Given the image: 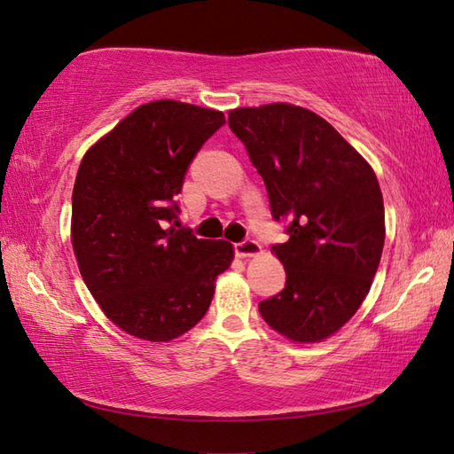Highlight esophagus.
I'll return each instance as SVG.
<instances>
[{
    "mask_svg": "<svg viewBox=\"0 0 454 454\" xmlns=\"http://www.w3.org/2000/svg\"><path fill=\"white\" fill-rule=\"evenodd\" d=\"M234 252L238 257H255L262 254V246H259L255 239H244L234 246Z\"/></svg>",
    "mask_w": 454,
    "mask_h": 454,
    "instance_id": "obj_1",
    "label": "esophagus"
}]
</instances>
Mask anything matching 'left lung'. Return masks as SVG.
Masks as SVG:
<instances>
[{"mask_svg": "<svg viewBox=\"0 0 454 454\" xmlns=\"http://www.w3.org/2000/svg\"><path fill=\"white\" fill-rule=\"evenodd\" d=\"M228 124L263 177L288 242L273 246L286 286L259 302L263 320L294 343L340 332L371 291L380 263L384 202L359 152L320 114L291 103L239 107Z\"/></svg>", "mask_w": 454, "mask_h": 454, "instance_id": "1", "label": "left lung"}]
</instances>
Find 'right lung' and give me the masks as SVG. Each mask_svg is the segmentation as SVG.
Here are the masks:
<instances>
[{
	"label": "right lung",
	"mask_w": 454,
	"mask_h": 454,
	"mask_svg": "<svg viewBox=\"0 0 454 454\" xmlns=\"http://www.w3.org/2000/svg\"><path fill=\"white\" fill-rule=\"evenodd\" d=\"M224 113L144 103L85 152L72 192V246L103 314L144 341H171L207 314L232 265L226 239L177 230L176 197Z\"/></svg>",
	"instance_id": "right-lung-1"
}]
</instances>
